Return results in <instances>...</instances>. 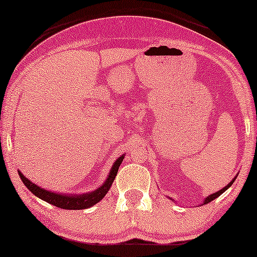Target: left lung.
<instances>
[{
  "label": "left lung",
  "instance_id": "1",
  "mask_svg": "<svg viewBox=\"0 0 257 257\" xmlns=\"http://www.w3.org/2000/svg\"><path fill=\"white\" fill-rule=\"evenodd\" d=\"M235 179H236V178H234V179H233V180H231V181L229 182V184H228V185L226 186V187H223L222 189H220V191H217L216 193H213V194H210V195H208V196H207V198L205 199V201H203V205H206V203H208V202H210V201H213V200H214V199H216V198H217V196H220L221 194H222V193H223V192H226V191H227V189H228V188H229L231 185H233V182L235 181Z\"/></svg>",
  "mask_w": 257,
  "mask_h": 257
}]
</instances>
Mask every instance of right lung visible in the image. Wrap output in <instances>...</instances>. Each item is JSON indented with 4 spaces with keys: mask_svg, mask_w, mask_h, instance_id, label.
I'll use <instances>...</instances> for the list:
<instances>
[{
    "mask_svg": "<svg viewBox=\"0 0 257 257\" xmlns=\"http://www.w3.org/2000/svg\"><path fill=\"white\" fill-rule=\"evenodd\" d=\"M124 156L119 157L117 160L114 161L113 166H112L110 173H108L106 180L99 188H97L96 191H92L91 193H85V194H78V195H72V194H59V193H54L47 189L41 188L40 186H37L34 182H31L29 179H27L24 175L19 171L20 178L22 179L23 184L27 186V188L33 193L34 195H36L37 198H40L44 201H47L50 205H54L58 208L62 209H86L96 205L97 202H99L101 199L106 195V193L110 189L112 182L114 181L115 175L118 173V168L122 163Z\"/></svg>",
    "mask_w": 257,
    "mask_h": 257,
    "instance_id": "add662e5",
    "label": "right lung"
}]
</instances>
